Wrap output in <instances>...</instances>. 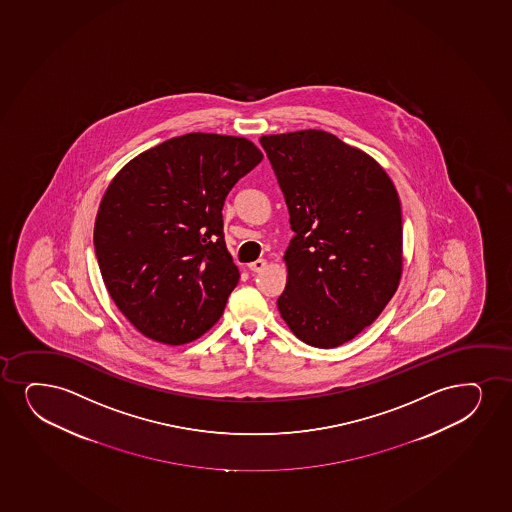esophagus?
Masks as SVG:
<instances>
[{
	"label": "esophagus",
	"mask_w": 512,
	"mask_h": 512,
	"mask_svg": "<svg viewBox=\"0 0 512 512\" xmlns=\"http://www.w3.org/2000/svg\"><path fill=\"white\" fill-rule=\"evenodd\" d=\"M265 267H267V260L259 259L252 262V264H248V269L253 272L264 271Z\"/></svg>",
	"instance_id": "1"
}]
</instances>
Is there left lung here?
Listing matches in <instances>:
<instances>
[{"instance_id": "8db88e82", "label": "left lung", "mask_w": 512, "mask_h": 512, "mask_svg": "<svg viewBox=\"0 0 512 512\" xmlns=\"http://www.w3.org/2000/svg\"><path fill=\"white\" fill-rule=\"evenodd\" d=\"M295 236L278 309L298 340L340 347L373 324L402 278V212L371 155L321 129L260 138Z\"/></svg>"}]
</instances>
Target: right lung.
Instances as JSON below:
<instances>
[{"mask_svg": "<svg viewBox=\"0 0 512 512\" xmlns=\"http://www.w3.org/2000/svg\"><path fill=\"white\" fill-rule=\"evenodd\" d=\"M262 158L250 139L190 133L139 153L110 181L96 214V259L141 335L183 345L221 319L240 279L222 207Z\"/></svg>", "mask_w": 512, "mask_h": 512, "instance_id": "1", "label": "right lung"}]
</instances>
